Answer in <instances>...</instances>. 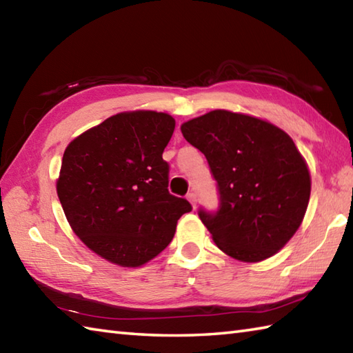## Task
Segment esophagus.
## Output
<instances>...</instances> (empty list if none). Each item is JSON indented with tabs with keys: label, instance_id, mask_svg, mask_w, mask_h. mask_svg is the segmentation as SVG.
Masks as SVG:
<instances>
[{
	"label": "esophagus",
	"instance_id": "esophagus-1",
	"mask_svg": "<svg viewBox=\"0 0 353 353\" xmlns=\"http://www.w3.org/2000/svg\"><path fill=\"white\" fill-rule=\"evenodd\" d=\"M186 199H188L190 201H191V205L196 208V205H197V197H196V194L194 192H188V196H186Z\"/></svg>",
	"mask_w": 353,
	"mask_h": 353
}]
</instances>
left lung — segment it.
Listing matches in <instances>:
<instances>
[{
  "instance_id": "8db88e82",
  "label": "left lung",
  "mask_w": 353,
  "mask_h": 353,
  "mask_svg": "<svg viewBox=\"0 0 353 353\" xmlns=\"http://www.w3.org/2000/svg\"><path fill=\"white\" fill-rule=\"evenodd\" d=\"M205 154L216 182V211L199 209L215 244L244 262L267 259L301 226L311 177L294 142L276 125L229 110H212L182 124Z\"/></svg>"
}]
</instances>
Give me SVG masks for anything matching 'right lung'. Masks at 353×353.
Segmentation results:
<instances>
[{
	"mask_svg": "<svg viewBox=\"0 0 353 353\" xmlns=\"http://www.w3.org/2000/svg\"><path fill=\"white\" fill-rule=\"evenodd\" d=\"M172 117L124 112L66 147L57 196L76 235L101 258L139 267L157 256L192 206L168 191L162 159L174 132Z\"/></svg>",
	"mask_w": 353,
	"mask_h": 353,
	"instance_id": "right-lung-1",
	"label": "right lung"
}]
</instances>
